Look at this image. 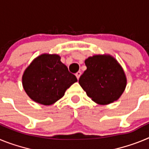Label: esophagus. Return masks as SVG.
Masks as SVG:
<instances>
[{"instance_id": "esophagus-1", "label": "esophagus", "mask_w": 149, "mask_h": 149, "mask_svg": "<svg viewBox=\"0 0 149 149\" xmlns=\"http://www.w3.org/2000/svg\"><path fill=\"white\" fill-rule=\"evenodd\" d=\"M75 75H76V77H77V80H79V78H80V77H81V72H77V73L75 74Z\"/></svg>"}]
</instances>
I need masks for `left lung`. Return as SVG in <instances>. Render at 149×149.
Listing matches in <instances>:
<instances>
[{
  "instance_id": "obj_1",
  "label": "left lung",
  "mask_w": 149,
  "mask_h": 149,
  "mask_svg": "<svg viewBox=\"0 0 149 149\" xmlns=\"http://www.w3.org/2000/svg\"><path fill=\"white\" fill-rule=\"evenodd\" d=\"M86 70L79 84L93 101L105 105L120 98L127 84L125 74L110 55H95L85 60Z\"/></svg>"
}]
</instances>
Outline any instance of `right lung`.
Listing matches in <instances>:
<instances>
[{
	"instance_id": "1",
	"label": "right lung",
	"mask_w": 149,
	"mask_h": 149,
	"mask_svg": "<svg viewBox=\"0 0 149 149\" xmlns=\"http://www.w3.org/2000/svg\"><path fill=\"white\" fill-rule=\"evenodd\" d=\"M77 81L57 54H43L34 59L22 76L27 95L43 105H51L63 97L68 88Z\"/></svg>"
}]
</instances>
